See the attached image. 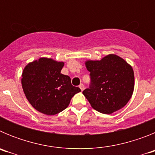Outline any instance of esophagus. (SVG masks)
<instances>
[{
  "mask_svg": "<svg viewBox=\"0 0 155 155\" xmlns=\"http://www.w3.org/2000/svg\"><path fill=\"white\" fill-rule=\"evenodd\" d=\"M79 87H80L81 91H83V90L84 89V85L83 84H81L80 86H79Z\"/></svg>",
  "mask_w": 155,
  "mask_h": 155,
  "instance_id": "34e87169",
  "label": "esophagus"
}]
</instances>
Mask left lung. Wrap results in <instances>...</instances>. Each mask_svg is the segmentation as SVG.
<instances>
[{
  "mask_svg": "<svg viewBox=\"0 0 155 155\" xmlns=\"http://www.w3.org/2000/svg\"><path fill=\"white\" fill-rule=\"evenodd\" d=\"M90 72L91 86L83 94L93 109L111 114L124 108L132 97L134 73L130 64L116 54H108L98 61L84 62Z\"/></svg>",
  "mask_w": 155,
  "mask_h": 155,
  "instance_id": "1",
  "label": "left lung"
}]
</instances>
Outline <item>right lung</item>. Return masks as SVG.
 <instances>
[{"label":"right lung","mask_w":155,"mask_h":155,"mask_svg":"<svg viewBox=\"0 0 155 155\" xmlns=\"http://www.w3.org/2000/svg\"><path fill=\"white\" fill-rule=\"evenodd\" d=\"M64 62L41 57L28 63L21 74V84L27 99L39 113L53 116L69 105L81 91L71 84V78L61 74Z\"/></svg>","instance_id":"1"}]
</instances>
